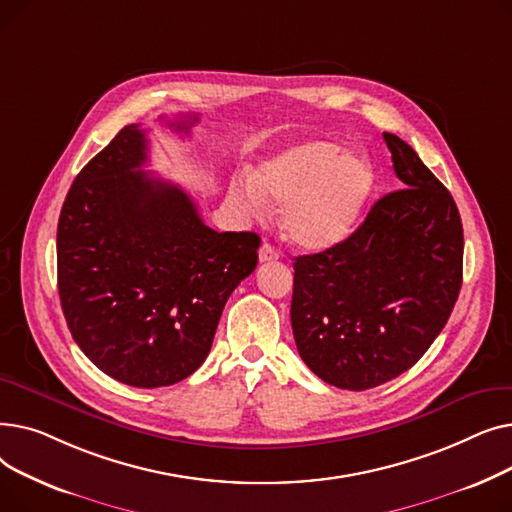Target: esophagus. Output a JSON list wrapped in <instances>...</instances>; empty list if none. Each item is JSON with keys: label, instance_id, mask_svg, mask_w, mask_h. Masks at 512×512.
<instances>
[{"label": "esophagus", "instance_id": "34e87169", "mask_svg": "<svg viewBox=\"0 0 512 512\" xmlns=\"http://www.w3.org/2000/svg\"><path fill=\"white\" fill-rule=\"evenodd\" d=\"M278 257H280V253H278V249L272 245V242H263L261 249H259V261L265 263V261H274V259H278Z\"/></svg>", "mask_w": 512, "mask_h": 512}]
</instances>
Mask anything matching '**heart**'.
<instances>
[{"label":"heart","instance_id":"heart-1","mask_svg":"<svg viewBox=\"0 0 512 512\" xmlns=\"http://www.w3.org/2000/svg\"><path fill=\"white\" fill-rule=\"evenodd\" d=\"M373 186L367 157L315 139L263 161L253 178L234 182L232 193L251 215H263L267 199L284 205L282 226L292 245L326 251L353 234Z\"/></svg>","mask_w":512,"mask_h":512}]
</instances>
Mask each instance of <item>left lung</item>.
I'll list each match as a JSON object with an SVG mask.
<instances>
[{"label":"left lung","mask_w":512,"mask_h":512,"mask_svg":"<svg viewBox=\"0 0 512 512\" xmlns=\"http://www.w3.org/2000/svg\"><path fill=\"white\" fill-rule=\"evenodd\" d=\"M398 191L340 245L294 259L292 334L307 367L342 390L411 369L446 326L463 284V224L411 145L384 132Z\"/></svg>","instance_id":"obj_1"}]
</instances>
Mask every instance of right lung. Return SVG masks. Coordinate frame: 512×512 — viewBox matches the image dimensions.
<instances>
[{"instance_id":"obj_1","label":"right lung","mask_w":512,"mask_h":512,"mask_svg":"<svg viewBox=\"0 0 512 512\" xmlns=\"http://www.w3.org/2000/svg\"><path fill=\"white\" fill-rule=\"evenodd\" d=\"M199 116L168 126L188 134ZM149 141L124 126L80 170L58 222V290L74 342L134 388L182 382L201 367L261 238L215 232L180 186L141 170Z\"/></svg>"}]
</instances>
